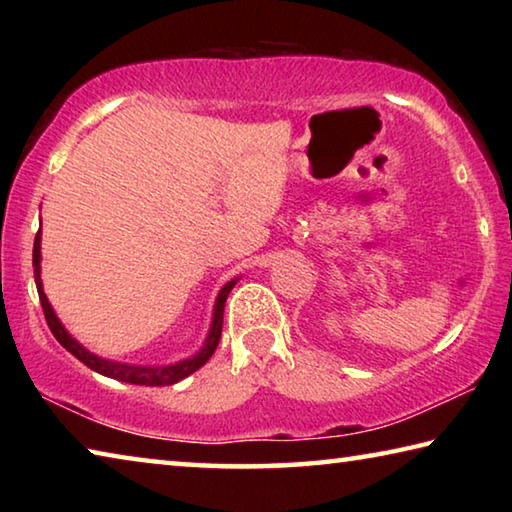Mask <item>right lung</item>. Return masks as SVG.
<instances>
[{
  "label": "right lung",
  "mask_w": 512,
  "mask_h": 512,
  "mask_svg": "<svg viewBox=\"0 0 512 512\" xmlns=\"http://www.w3.org/2000/svg\"><path fill=\"white\" fill-rule=\"evenodd\" d=\"M33 266H36V287H38L40 305H42V311H45L47 325L51 329V334L56 336V341L63 345L67 352H72L81 363H85V366L92 368V370L101 372V375L119 379V381H128V384H140V386H171V384H176V381L185 379L187 375H192V372H196L207 359L212 357L216 345H219V341H221L225 298H228V293L232 291V287H235V280H232L221 289L219 298H216L210 336H207L203 350L198 352L196 357L187 359L183 363H176V366H167V368H137V366H124V363H112V361H106V359H99L97 354L88 352L83 348V345L76 343L72 336L65 332V327L60 325V320L56 318L54 309H51V305L47 302V296H45V291H42V282H40V230L36 235V241H33Z\"/></svg>",
  "instance_id": "obj_1"
}]
</instances>
